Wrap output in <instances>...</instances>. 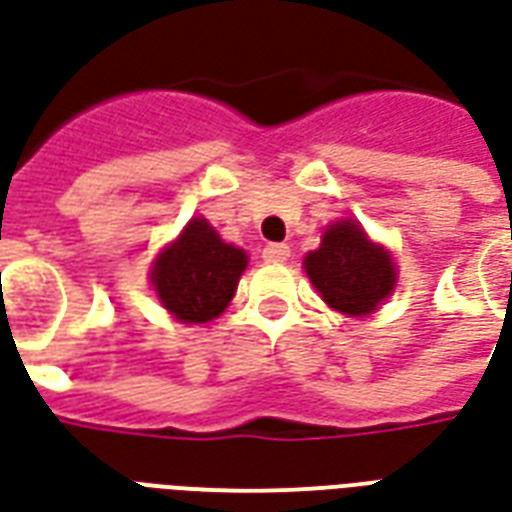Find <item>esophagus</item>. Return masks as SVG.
Returning <instances> with one entry per match:
<instances>
[{
	"label": "esophagus",
	"instance_id": "obj_1",
	"mask_svg": "<svg viewBox=\"0 0 512 512\" xmlns=\"http://www.w3.org/2000/svg\"><path fill=\"white\" fill-rule=\"evenodd\" d=\"M263 257H266L268 263H285L290 260V246L287 244H268L263 249Z\"/></svg>",
	"mask_w": 512,
	"mask_h": 512
}]
</instances>
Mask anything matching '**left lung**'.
<instances>
[{
	"instance_id": "obj_1",
	"label": "left lung",
	"mask_w": 512,
	"mask_h": 512,
	"mask_svg": "<svg viewBox=\"0 0 512 512\" xmlns=\"http://www.w3.org/2000/svg\"><path fill=\"white\" fill-rule=\"evenodd\" d=\"M304 268L325 304L350 317L380 309L396 287L391 252L374 244L355 219L325 227L323 244L304 257Z\"/></svg>"
}]
</instances>
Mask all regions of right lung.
Returning a JSON list of instances; mask_svg holds the SVG:
<instances>
[{"mask_svg":"<svg viewBox=\"0 0 512 512\" xmlns=\"http://www.w3.org/2000/svg\"><path fill=\"white\" fill-rule=\"evenodd\" d=\"M244 249L225 244L203 217L189 219L151 268V285L179 323H211L225 312L244 274Z\"/></svg>","mask_w":512,"mask_h":512,"instance_id":"add662e5","label":"right lung"}]
</instances>
